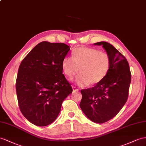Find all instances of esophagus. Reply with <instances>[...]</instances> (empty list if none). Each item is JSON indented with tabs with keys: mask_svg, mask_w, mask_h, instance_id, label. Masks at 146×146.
I'll return each instance as SVG.
<instances>
[{
	"mask_svg": "<svg viewBox=\"0 0 146 146\" xmlns=\"http://www.w3.org/2000/svg\"><path fill=\"white\" fill-rule=\"evenodd\" d=\"M72 88H73V91H74V92H77V91H79V88H77L76 87L73 86V87H72Z\"/></svg>",
	"mask_w": 146,
	"mask_h": 146,
	"instance_id": "34e87169",
	"label": "esophagus"
}]
</instances>
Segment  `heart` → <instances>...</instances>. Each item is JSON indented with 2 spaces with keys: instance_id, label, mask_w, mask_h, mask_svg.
I'll return each mask as SVG.
<instances>
[{
  "instance_id": "heart-1",
  "label": "heart",
  "mask_w": 146,
  "mask_h": 146,
  "mask_svg": "<svg viewBox=\"0 0 146 146\" xmlns=\"http://www.w3.org/2000/svg\"><path fill=\"white\" fill-rule=\"evenodd\" d=\"M110 67V58L107 53L90 48H77L73 51L72 57H65L62 62L63 72L69 79L79 69L80 74L75 82L80 87L100 83L107 74Z\"/></svg>"
}]
</instances>
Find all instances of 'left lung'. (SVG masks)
<instances>
[{
  "label": "left lung",
  "instance_id": "1",
  "mask_svg": "<svg viewBox=\"0 0 146 146\" xmlns=\"http://www.w3.org/2000/svg\"><path fill=\"white\" fill-rule=\"evenodd\" d=\"M102 46L110 58V67L105 77L92 88L81 90L80 107L92 121L104 123L118 114L126 104L131 74L128 62L121 53L107 42L94 43Z\"/></svg>",
  "mask_w": 146,
  "mask_h": 146
}]
</instances>
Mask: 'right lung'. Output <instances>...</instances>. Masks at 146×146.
<instances>
[{"mask_svg":"<svg viewBox=\"0 0 146 146\" xmlns=\"http://www.w3.org/2000/svg\"><path fill=\"white\" fill-rule=\"evenodd\" d=\"M69 49L64 43L42 41L20 64L16 80L19 106L35 125L46 126L54 121L63 101L72 92L62 67Z\"/></svg>","mask_w":146,"mask_h":146,"instance_id":"right-lung-1","label":"right lung"}]
</instances>
